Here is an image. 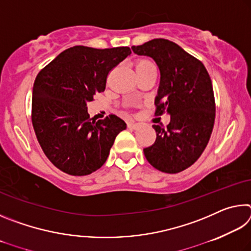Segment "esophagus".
Wrapping results in <instances>:
<instances>
[{
    "instance_id": "34e87169",
    "label": "esophagus",
    "mask_w": 251,
    "mask_h": 251,
    "mask_svg": "<svg viewBox=\"0 0 251 251\" xmlns=\"http://www.w3.org/2000/svg\"><path fill=\"white\" fill-rule=\"evenodd\" d=\"M127 127L130 129H138L139 128V125L136 124V123H127Z\"/></svg>"
}]
</instances>
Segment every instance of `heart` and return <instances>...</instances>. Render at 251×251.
Segmentation results:
<instances>
[{"label": "heart", "mask_w": 251, "mask_h": 251, "mask_svg": "<svg viewBox=\"0 0 251 251\" xmlns=\"http://www.w3.org/2000/svg\"><path fill=\"white\" fill-rule=\"evenodd\" d=\"M150 69H155V66L151 61H148V59H138V61H136L135 63L136 73L150 70Z\"/></svg>", "instance_id": "1"}]
</instances>
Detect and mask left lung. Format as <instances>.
<instances>
[{"instance_id": "8db88e82", "label": "left lung", "mask_w": 251, "mask_h": 251, "mask_svg": "<svg viewBox=\"0 0 251 251\" xmlns=\"http://www.w3.org/2000/svg\"><path fill=\"white\" fill-rule=\"evenodd\" d=\"M131 50L151 57L158 66L155 114L171 116L166 128L152 125L156 141L144 150V155L163 173L185 171L205 151L214 128L216 107L209 74L201 61L172 41L154 39Z\"/></svg>"}]
</instances>
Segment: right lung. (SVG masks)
<instances>
[{"mask_svg":"<svg viewBox=\"0 0 251 251\" xmlns=\"http://www.w3.org/2000/svg\"><path fill=\"white\" fill-rule=\"evenodd\" d=\"M126 46H74L57 55L37 74L32 94L36 138L55 167L73 176L94 173L105 164L126 123L116 115L94 121L87 103L105 91L110 71L130 55Z\"/></svg>","mask_w":251,"mask_h":251,"instance_id":"add662e5","label":"right lung"}]
</instances>
